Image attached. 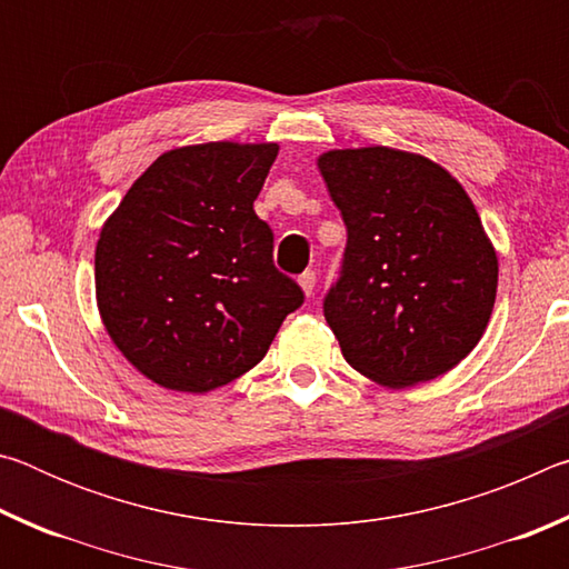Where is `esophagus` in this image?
I'll return each mask as SVG.
<instances>
[{"mask_svg":"<svg viewBox=\"0 0 569 569\" xmlns=\"http://www.w3.org/2000/svg\"><path fill=\"white\" fill-rule=\"evenodd\" d=\"M298 286H301L303 296L311 298L313 296V288H316V273L313 271H306L301 278H298Z\"/></svg>","mask_w":569,"mask_h":569,"instance_id":"obj_1","label":"esophagus"}]
</instances>
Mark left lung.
Segmentation results:
<instances>
[{"instance_id": "left-lung-1", "label": "left lung", "mask_w": 569, "mask_h": 569, "mask_svg": "<svg viewBox=\"0 0 569 569\" xmlns=\"http://www.w3.org/2000/svg\"><path fill=\"white\" fill-rule=\"evenodd\" d=\"M316 162L349 233L323 301L343 359L387 389L451 371L485 336L499 276L467 190L439 162L387 146Z\"/></svg>"}]
</instances>
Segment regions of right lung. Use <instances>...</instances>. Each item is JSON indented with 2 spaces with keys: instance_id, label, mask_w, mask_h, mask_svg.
I'll list each match as a JSON object with an SVG mask.
<instances>
[{
  "instance_id": "add662e5",
  "label": "right lung",
  "mask_w": 569,
  "mask_h": 569,
  "mask_svg": "<svg viewBox=\"0 0 569 569\" xmlns=\"http://www.w3.org/2000/svg\"><path fill=\"white\" fill-rule=\"evenodd\" d=\"M276 142H200L152 162L104 220L94 296L112 343L142 377L208 393L263 359L303 303L256 216Z\"/></svg>"
}]
</instances>
